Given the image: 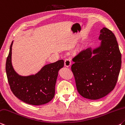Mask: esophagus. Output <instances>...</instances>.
Returning a JSON list of instances; mask_svg holds the SVG:
<instances>
[{
	"mask_svg": "<svg viewBox=\"0 0 125 125\" xmlns=\"http://www.w3.org/2000/svg\"><path fill=\"white\" fill-rule=\"evenodd\" d=\"M71 65V60H70V59H66V60H65V62H64V65L66 67H68L70 66V65Z\"/></svg>",
	"mask_w": 125,
	"mask_h": 125,
	"instance_id": "34e87169",
	"label": "esophagus"
}]
</instances>
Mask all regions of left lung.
I'll return each instance as SVG.
<instances>
[{
    "label": "left lung",
    "mask_w": 125,
    "mask_h": 125,
    "mask_svg": "<svg viewBox=\"0 0 125 125\" xmlns=\"http://www.w3.org/2000/svg\"><path fill=\"white\" fill-rule=\"evenodd\" d=\"M99 40V46L81 50L73 59L75 63L71 66L78 93L93 100L113 90L121 66V54L113 32L103 28Z\"/></svg>",
    "instance_id": "1"
}]
</instances>
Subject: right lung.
<instances>
[{
	"label": "right lung",
	"instance_id": "right-lung-1",
	"mask_svg": "<svg viewBox=\"0 0 125 125\" xmlns=\"http://www.w3.org/2000/svg\"><path fill=\"white\" fill-rule=\"evenodd\" d=\"M6 61V73L10 87L19 100L32 105H41L50 101L54 97L58 72L64 67L63 60L45 65L35 73L21 76L16 72L12 65V46Z\"/></svg>",
	"mask_w": 125,
	"mask_h": 125
}]
</instances>
